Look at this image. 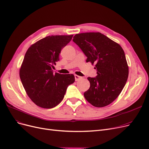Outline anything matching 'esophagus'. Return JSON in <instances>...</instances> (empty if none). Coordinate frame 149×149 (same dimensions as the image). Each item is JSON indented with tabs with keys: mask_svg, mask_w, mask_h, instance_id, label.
Instances as JSON below:
<instances>
[{
	"mask_svg": "<svg viewBox=\"0 0 149 149\" xmlns=\"http://www.w3.org/2000/svg\"><path fill=\"white\" fill-rule=\"evenodd\" d=\"M82 78L81 77L79 76V75H75V81H79V80H80Z\"/></svg>",
	"mask_w": 149,
	"mask_h": 149,
	"instance_id": "1",
	"label": "esophagus"
}]
</instances>
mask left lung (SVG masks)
<instances>
[{
    "label": "left lung",
    "mask_w": 149,
    "mask_h": 149,
    "mask_svg": "<svg viewBox=\"0 0 149 149\" xmlns=\"http://www.w3.org/2000/svg\"><path fill=\"white\" fill-rule=\"evenodd\" d=\"M73 41L87 56L86 62L95 63L97 69L96 77L88 78L90 87L84 93L85 98L95 107L109 105L120 94L128 77L124 50L99 32L76 34Z\"/></svg>",
    "instance_id": "left-lung-1"
}]
</instances>
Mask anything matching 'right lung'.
Masks as SVG:
<instances>
[{
	"instance_id": "obj_1",
	"label": "right lung",
	"mask_w": 149,
	"mask_h": 149,
	"mask_svg": "<svg viewBox=\"0 0 149 149\" xmlns=\"http://www.w3.org/2000/svg\"><path fill=\"white\" fill-rule=\"evenodd\" d=\"M73 35H52L28 49L19 70L22 85L30 99L43 108H52L62 101L67 88L75 81L73 74H54L61 49Z\"/></svg>"
}]
</instances>
